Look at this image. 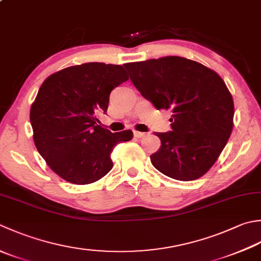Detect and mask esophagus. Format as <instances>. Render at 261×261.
<instances>
[{
	"mask_svg": "<svg viewBox=\"0 0 261 261\" xmlns=\"http://www.w3.org/2000/svg\"><path fill=\"white\" fill-rule=\"evenodd\" d=\"M134 136H135L136 138H138V139H140V138H144V137H146V134H145V132L135 131V132H134Z\"/></svg>",
	"mask_w": 261,
	"mask_h": 261,
	"instance_id": "34e87169",
	"label": "esophagus"
}]
</instances>
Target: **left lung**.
<instances>
[{"label": "left lung", "instance_id": "obj_1", "mask_svg": "<svg viewBox=\"0 0 261 261\" xmlns=\"http://www.w3.org/2000/svg\"><path fill=\"white\" fill-rule=\"evenodd\" d=\"M130 80L157 110L171 109L172 131L155 132L161 148L150 156L163 174L197 180L209 171L233 129L234 105L215 71L181 56L124 64Z\"/></svg>", "mask_w": 261, "mask_h": 261}]
</instances>
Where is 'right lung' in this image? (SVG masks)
<instances>
[{
	"instance_id": "1",
	"label": "right lung",
	"mask_w": 261,
	"mask_h": 261,
	"mask_svg": "<svg viewBox=\"0 0 261 261\" xmlns=\"http://www.w3.org/2000/svg\"><path fill=\"white\" fill-rule=\"evenodd\" d=\"M129 79L122 65L98 62L70 66L40 86L30 109L35 146L52 170L74 185H89L113 167L111 152L134 137L112 134L96 115L106 113L110 94Z\"/></svg>"
}]
</instances>
